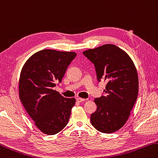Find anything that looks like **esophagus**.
I'll return each mask as SVG.
<instances>
[{
  "label": "esophagus",
  "instance_id": "1",
  "mask_svg": "<svg viewBox=\"0 0 158 158\" xmlns=\"http://www.w3.org/2000/svg\"><path fill=\"white\" fill-rule=\"evenodd\" d=\"M85 99H83V98H80V97H77V101L78 102H84L85 101Z\"/></svg>",
  "mask_w": 158,
  "mask_h": 158
}]
</instances>
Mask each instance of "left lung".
Returning a JSON list of instances; mask_svg holds the SVG:
<instances>
[{
	"label": "left lung",
	"instance_id": "left-lung-1",
	"mask_svg": "<svg viewBox=\"0 0 158 158\" xmlns=\"http://www.w3.org/2000/svg\"><path fill=\"white\" fill-rule=\"evenodd\" d=\"M83 54L94 64L98 81H107L105 95L94 100L97 108L90 116L91 124L101 133H114L126 124L137 100L136 68L128 54L113 44L89 49Z\"/></svg>",
	"mask_w": 158,
	"mask_h": 158
}]
</instances>
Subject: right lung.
Returning <instances> with one entry per match:
<instances>
[{"label":"right lung","instance_id":"1","mask_svg":"<svg viewBox=\"0 0 158 158\" xmlns=\"http://www.w3.org/2000/svg\"><path fill=\"white\" fill-rule=\"evenodd\" d=\"M73 52L45 49L28 59L20 74L19 98L34 124L42 133L55 135L68 124L74 98H65L52 89L61 82Z\"/></svg>","mask_w":158,"mask_h":158}]
</instances>
